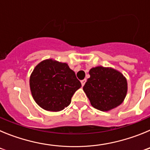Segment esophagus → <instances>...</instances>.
<instances>
[{
  "label": "esophagus",
  "mask_w": 150,
  "mask_h": 150,
  "mask_svg": "<svg viewBox=\"0 0 150 150\" xmlns=\"http://www.w3.org/2000/svg\"><path fill=\"white\" fill-rule=\"evenodd\" d=\"M86 82V79H83V80H81V84H82V86H83L85 85Z\"/></svg>",
  "instance_id": "esophagus-1"
}]
</instances>
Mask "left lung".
I'll use <instances>...</instances> for the list:
<instances>
[{"instance_id":"8db88e82","label":"left lung","mask_w":150,"mask_h":150,"mask_svg":"<svg viewBox=\"0 0 150 150\" xmlns=\"http://www.w3.org/2000/svg\"><path fill=\"white\" fill-rule=\"evenodd\" d=\"M83 86L90 103L100 111H108L120 105L127 93V81L122 74L109 67H96Z\"/></svg>"}]
</instances>
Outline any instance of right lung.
I'll use <instances>...</instances> for the list:
<instances>
[{
  "instance_id": "add662e5",
  "label": "right lung",
  "mask_w": 150,
  "mask_h": 150,
  "mask_svg": "<svg viewBox=\"0 0 150 150\" xmlns=\"http://www.w3.org/2000/svg\"><path fill=\"white\" fill-rule=\"evenodd\" d=\"M81 87L76 74L66 63L48 59L36 66L30 77V88L36 103L49 111H61L71 104Z\"/></svg>"
}]
</instances>
